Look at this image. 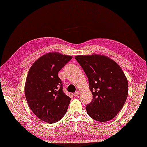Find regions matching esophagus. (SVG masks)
<instances>
[{
	"mask_svg": "<svg viewBox=\"0 0 147 147\" xmlns=\"http://www.w3.org/2000/svg\"><path fill=\"white\" fill-rule=\"evenodd\" d=\"M80 95V92H75L74 93V96H78Z\"/></svg>",
	"mask_w": 147,
	"mask_h": 147,
	"instance_id": "esophagus-1",
	"label": "esophagus"
}]
</instances>
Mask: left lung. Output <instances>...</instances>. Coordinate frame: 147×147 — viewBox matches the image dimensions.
Returning <instances> with one entry per match:
<instances>
[{"label":"left lung","mask_w":147,"mask_h":147,"mask_svg":"<svg viewBox=\"0 0 147 147\" xmlns=\"http://www.w3.org/2000/svg\"><path fill=\"white\" fill-rule=\"evenodd\" d=\"M88 78L93 95L86 112L94 120L106 122L116 116L128 95V82L121 67L104 55L75 56Z\"/></svg>","instance_id":"1"}]
</instances>
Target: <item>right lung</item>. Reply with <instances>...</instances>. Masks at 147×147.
<instances>
[{"label": "right lung", "mask_w": 147, "mask_h": 147, "mask_svg": "<svg viewBox=\"0 0 147 147\" xmlns=\"http://www.w3.org/2000/svg\"><path fill=\"white\" fill-rule=\"evenodd\" d=\"M73 57L49 52L34 62L28 71L24 94L33 114L47 123L59 121L65 115L71 98L62 90L58 73Z\"/></svg>", "instance_id": "obj_1"}]
</instances>
